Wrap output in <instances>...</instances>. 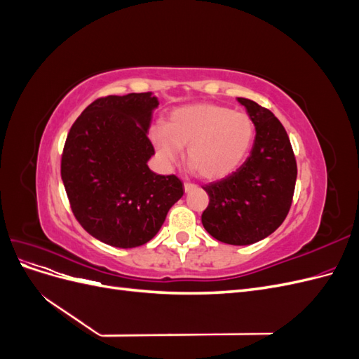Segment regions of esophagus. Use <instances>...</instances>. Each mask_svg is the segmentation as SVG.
Segmentation results:
<instances>
[{
    "label": "esophagus",
    "mask_w": 359,
    "mask_h": 359,
    "mask_svg": "<svg viewBox=\"0 0 359 359\" xmlns=\"http://www.w3.org/2000/svg\"><path fill=\"white\" fill-rule=\"evenodd\" d=\"M196 189V186H194V184H191V182H184V191L186 193H189V191H191V190H194Z\"/></svg>",
    "instance_id": "34e87169"
}]
</instances>
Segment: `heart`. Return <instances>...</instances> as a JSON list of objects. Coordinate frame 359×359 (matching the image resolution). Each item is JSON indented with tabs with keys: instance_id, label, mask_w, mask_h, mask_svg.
<instances>
[{
	"instance_id": "b5f03b06",
	"label": "heart",
	"mask_w": 359,
	"mask_h": 359,
	"mask_svg": "<svg viewBox=\"0 0 359 359\" xmlns=\"http://www.w3.org/2000/svg\"><path fill=\"white\" fill-rule=\"evenodd\" d=\"M256 128L245 112L214 103H194L173 109L165 128L153 127L149 139L160 160L172 165L187 148L186 160L203 180L229 177L245 161Z\"/></svg>"
}]
</instances>
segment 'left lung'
Instances as JSON below:
<instances>
[{
  "label": "left lung",
  "mask_w": 359,
  "mask_h": 359,
  "mask_svg": "<svg viewBox=\"0 0 359 359\" xmlns=\"http://www.w3.org/2000/svg\"><path fill=\"white\" fill-rule=\"evenodd\" d=\"M253 119L252 153L229 177L205 186V231L231 245L255 244L285 222L297 182V161L285 127L256 102L238 97Z\"/></svg>",
  "instance_id": "1"
}]
</instances>
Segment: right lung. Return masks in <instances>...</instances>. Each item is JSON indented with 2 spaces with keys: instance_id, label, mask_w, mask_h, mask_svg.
Instances as JSON below:
<instances>
[{
  "instance_id": "add662e5",
  "label": "right lung",
  "mask_w": 359,
  "mask_h": 359,
  "mask_svg": "<svg viewBox=\"0 0 359 359\" xmlns=\"http://www.w3.org/2000/svg\"><path fill=\"white\" fill-rule=\"evenodd\" d=\"M158 99L132 93L97 99L72 126L61 178L83 229L118 248L139 247L157 235L182 194L175 175L148 168L154 156L148 130Z\"/></svg>"
}]
</instances>
